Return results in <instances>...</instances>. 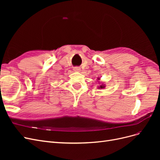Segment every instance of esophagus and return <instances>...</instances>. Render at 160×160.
<instances>
[{
  "mask_svg": "<svg viewBox=\"0 0 160 160\" xmlns=\"http://www.w3.org/2000/svg\"><path fill=\"white\" fill-rule=\"evenodd\" d=\"M73 70L75 71H76V72H79L81 71V69L79 68V67H74Z\"/></svg>",
  "mask_w": 160,
  "mask_h": 160,
  "instance_id": "esophagus-1",
  "label": "esophagus"
}]
</instances>
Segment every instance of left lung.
<instances>
[{"mask_svg":"<svg viewBox=\"0 0 160 160\" xmlns=\"http://www.w3.org/2000/svg\"><path fill=\"white\" fill-rule=\"evenodd\" d=\"M98 79L99 81V86H98V88L100 89H103L105 88V84L104 83H103V82H100L99 80H100V78L99 77H98Z\"/></svg>","mask_w":160,"mask_h":160,"instance_id":"left-lung-1","label":"left lung"}]
</instances>
